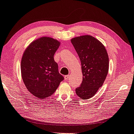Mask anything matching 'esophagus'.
<instances>
[{"mask_svg": "<svg viewBox=\"0 0 134 134\" xmlns=\"http://www.w3.org/2000/svg\"><path fill=\"white\" fill-rule=\"evenodd\" d=\"M69 75H65L64 76V79H65V80H68V79H69Z\"/></svg>", "mask_w": 134, "mask_h": 134, "instance_id": "1", "label": "esophagus"}]
</instances>
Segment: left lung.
I'll return each mask as SVG.
<instances>
[{"label":"left lung","instance_id":"1","mask_svg":"<svg viewBox=\"0 0 134 134\" xmlns=\"http://www.w3.org/2000/svg\"><path fill=\"white\" fill-rule=\"evenodd\" d=\"M71 43L81 61L83 81L75 89L82 99L91 98L104 84L108 72L109 58L105 47L90 35L74 38Z\"/></svg>","mask_w":134,"mask_h":134}]
</instances>
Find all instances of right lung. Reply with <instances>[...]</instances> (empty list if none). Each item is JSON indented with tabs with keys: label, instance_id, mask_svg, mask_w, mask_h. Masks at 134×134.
<instances>
[{
	"label": "right lung",
	"instance_id": "right-lung-1",
	"mask_svg": "<svg viewBox=\"0 0 134 134\" xmlns=\"http://www.w3.org/2000/svg\"><path fill=\"white\" fill-rule=\"evenodd\" d=\"M60 44L57 40L43 36L30 43L23 54V81L29 92L38 98L52 95L64 80L54 59Z\"/></svg>",
	"mask_w": 134,
	"mask_h": 134
}]
</instances>
